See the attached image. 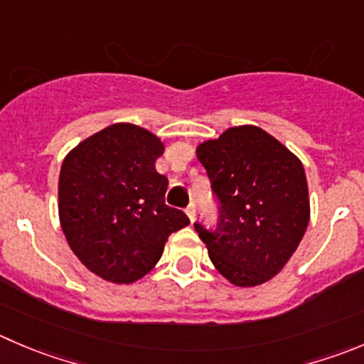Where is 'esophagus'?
<instances>
[{
    "label": "esophagus",
    "mask_w": 364,
    "mask_h": 364,
    "mask_svg": "<svg viewBox=\"0 0 364 364\" xmlns=\"http://www.w3.org/2000/svg\"><path fill=\"white\" fill-rule=\"evenodd\" d=\"M186 215H188V218L190 220H196V203H190L188 206H186Z\"/></svg>",
    "instance_id": "obj_1"
}]
</instances>
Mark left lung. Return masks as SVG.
<instances>
[{
    "instance_id": "left-lung-1",
    "label": "left lung",
    "mask_w": 364,
    "mask_h": 364,
    "mask_svg": "<svg viewBox=\"0 0 364 364\" xmlns=\"http://www.w3.org/2000/svg\"><path fill=\"white\" fill-rule=\"evenodd\" d=\"M222 204L215 232L200 224L211 263L222 277L252 288L277 276L309 224V192L302 161L257 126H235L197 146Z\"/></svg>"
}]
</instances>
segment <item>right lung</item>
<instances>
[{
  "label": "right lung",
  "instance_id": "obj_1",
  "mask_svg": "<svg viewBox=\"0 0 364 364\" xmlns=\"http://www.w3.org/2000/svg\"><path fill=\"white\" fill-rule=\"evenodd\" d=\"M164 151L149 129L117 122L63 158L60 225L77 259L108 283L142 279L160 261L171 232L190 224L165 204L168 179L154 168Z\"/></svg>",
  "mask_w": 364,
  "mask_h": 364
}]
</instances>
